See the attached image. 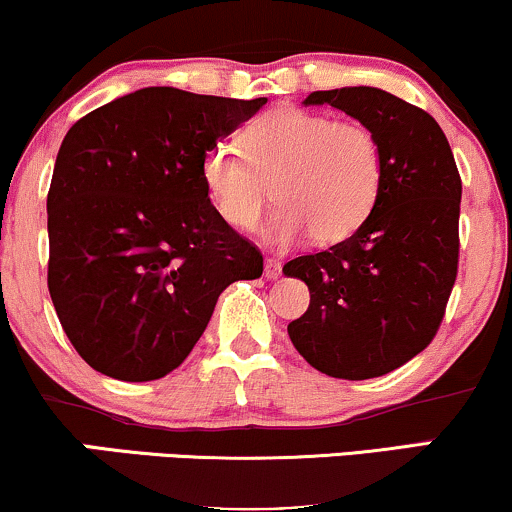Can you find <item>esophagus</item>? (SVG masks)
I'll return each instance as SVG.
<instances>
[{
    "instance_id": "34e87169",
    "label": "esophagus",
    "mask_w": 512,
    "mask_h": 512,
    "mask_svg": "<svg viewBox=\"0 0 512 512\" xmlns=\"http://www.w3.org/2000/svg\"><path fill=\"white\" fill-rule=\"evenodd\" d=\"M264 276H267L269 281L279 279V276H281V262L279 260H267V262H264Z\"/></svg>"
}]
</instances>
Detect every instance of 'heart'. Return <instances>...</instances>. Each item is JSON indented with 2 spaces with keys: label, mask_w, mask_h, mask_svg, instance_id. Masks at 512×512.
<instances>
[{
  "label": "heart",
  "mask_w": 512,
  "mask_h": 512,
  "mask_svg": "<svg viewBox=\"0 0 512 512\" xmlns=\"http://www.w3.org/2000/svg\"><path fill=\"white\" fill-rule=\"evenodd\" d=\"M240 143L245 158L226 145L202 157V183L219 217L238 231L255 229L274 186L281 207L262 231L272 248L307 233L319 245L346 240L377 205L384 152L362 123L279 107L252 121Z\"/></svg>",
  "instance_id": "heart-1"
}]
</instances>
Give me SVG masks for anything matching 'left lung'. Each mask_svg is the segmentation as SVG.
I'll list each match as a JSON object with an SVG mask.
<instances>
[{
  "label": "left lung",
  "instance_id": "8db88e82",
  "mask_svg": "<svg viewBox=\"0 0 512 512\" xmlns=\"http://www.w3.org/2000/svg\"><path fill=\"white\" fill-rule=\"evenodd\" d=\"M303 104H329L377 135L384 186L353 236L283 264L310 288V307L288 336L329 377H381L422 353L439 329L458 274L463 183L434 116L391 92L317 90Z\"/></svg>",
  "mask_w": 512,
  "mask_h": 512
}]
</instances>
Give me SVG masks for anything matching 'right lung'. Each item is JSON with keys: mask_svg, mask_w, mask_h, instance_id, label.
<instances>
[{"mask_svg": "<svg viewBox=\"0 0 512 512\" xmlns=\"http://www.w3.org/2000/svg\"><path fill=\"white\" fill-rule=\"evenodd\" d=\"M267 104L143 88L73 123L47 195L54 310L78 355L121 381L186 360L233 281L262 276L219 217L202 157Z\"/></svg>", "mask_w": 512, "mask_h": 512, "instance_id": "obj_1", "label": "right lung"}]
</instances>
